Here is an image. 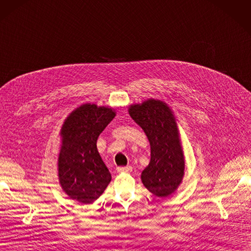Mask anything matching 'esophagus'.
Masks as SVG:
<instances>
[{
	"label": "esophagus",
	"mask_w": 251,
	"mask_h": 251,
	"mask_svg": "<svg viewBox=\"0 0 251 251\" xmlns=\"http://www.w3.org/2000/svg\"><path fill=\"white\" fill-rule=\"evenodd\" d=\"M131 170H132V168L130 165H128V166H119V168H117V172L118 173H129V172H131Z\"/></svg>",
	"instance_id": "1"
}]
</instances>
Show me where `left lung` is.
Masks as SVG:
<instances>
[{
    "label": "left lung",
    "instance_id": "obj_1",
    "mask_svg": "<svg viewBox=\"0 0 251 251\" xmlns=\"http://www.w3.org/2000/svg\"><path fill=\"white\" fill-rule=\"evenodd\" d=\"M129 114L151 143V162L141 175L142 182L153 195L169 196L184 174L183 153L171 109L161 100H149L131 106Z\"/></svg>",
    "mask_w": 251,
    "mask_h": 251
}]
</instances>
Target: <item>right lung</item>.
Segmentation results:
<instances>
[{
  "mask_svg": "<svg viewBox=\"0 0 251 251\" xmlns=\"http://www.w3.org/2000/svg\"><path fill=\"white\" fill-rule=\"evenodd\" d=\"M114 115L110 108L86 104L71 113L62 126L59 181L63 191L81 203H92L111 181L96 141Z\"/></svg>",
  "mask_w": 251,
  "mask_h": 251,
  "instance_id": "1",
  "label": "right lung"
}]
</instances>
